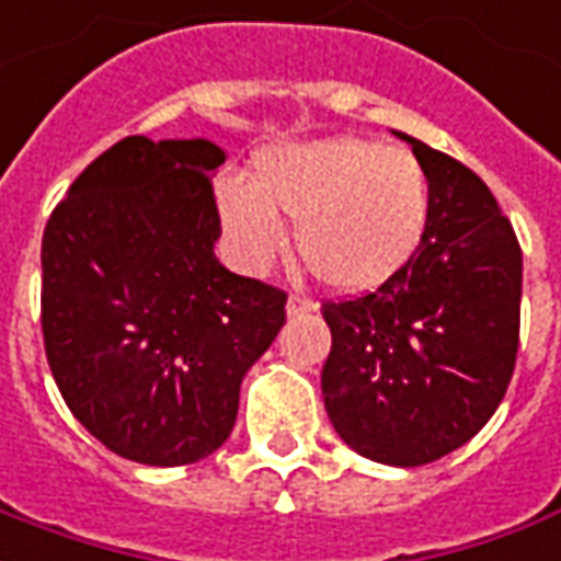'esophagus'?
<instances>
[{
    "label": "esophagus",
    "instance_id": "34e87169",
    "mask_svg": "<svg viewBox=\"0 0 561 561\" xmlns=\"http://www.w3.org/2000/svg\"><path fill=\"white\" fill-rule=\"evenodd\" d=\"M313 310H316V305L307 296L286 298V316H289V319H296V316H305V313H313Z\"/></svg>",
    "mask_w": 561,
    "mask_h": 561
}]
</instances>
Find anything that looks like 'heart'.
<instances>
[{
    "label": "heart",
    "instance_id": "b5f03b06",
    "mask_svg": "<svg viewBox=\"0 0 561 561\" xmlns=\"http://www.w3.org/2000/svg\"><path fill=\"white\" fill-rule=\"evenodd\" d=\"M216 206L239 263L263 272L286 248L284 221L319 284L366 293L420 251L432 216L423 165L408 150L340 136L272 147L254 176H221Z\"/></svg>",
    "mask_w": 561,
    "mask_h": 561
}]
</instances>
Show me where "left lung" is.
<instances>
[{
	"mask_svg": "<svg viewBox=\"0 0 561 561\" xmlns=\"http://www.w3.org/2000/svg\"><path fill=\"white\" fill-rule=\"evenodd\" d=\"M423 165L432 216L411 263L355 301L325 305L322 396L360 456L420 467L465 446L512 381L524 256L503 209L453 156L396 133Z\"/></svg>",
	"mask_w": 561,
	"mask_h": 561,
	"instance_id": "left-lung-1",
	"label": "left lung"
}]
</instances>
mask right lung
<instances>
[{"label": "right lung", "instance_id": "1", "mask_svg": "<svg viewBox=\"0 0 561 561\" xmlns=\"http://www.w3.org/2000/svg\"><path fill=\"white\" fill-rule=\"evenodd\" d=\"M225 147L129 136L46 221L41 325L67 408L121 458L180 467L233 432L239 387L286 296L218 263L209 174Z\"/></svg>", "mask_w": 561, "mask_h": 561}]
</instances>
